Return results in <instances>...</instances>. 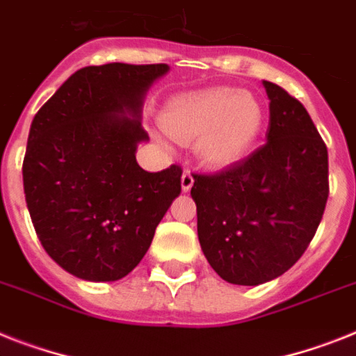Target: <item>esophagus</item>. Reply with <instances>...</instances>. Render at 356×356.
Returning <instances> with one entry per match:
<instances>
[{
    "mask_svg": "<svg viewBox=\"0 0 356 356\" xmlns=\"http://www.w3.org/2000/svg\"><path fill=\"white\" fill-rule=\"evenodd\" d=\"M193 184H195V178H193V175H191L189 171H185L184 175H181V191H184V193L191 191Z\"/></svg>",
    "mask_w": 356,
    "mask_h": 356,
    "instance_id": "34e87169",
    "label": "esophagus"
}]
</instances>
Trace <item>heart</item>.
I'll return each mask as SVG.
<instances>
[{"label":"heart","instance_id":"obj_1","mask_svg":"<svg viewBox=\"0 0 356 356\" xmlns=\"http://www.w3.org/2000/svg\"><path fill=\"white\" fill-rule=\"evenodd\" d=\"M264 108L257 96L231 87L181 92L161 111V129L178 142L195 140L205 167L222 169L242 160L262 129Z\"/></svg>","mask_w":356,"mask_h":356}]
</instances>
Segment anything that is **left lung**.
<instances>
[{
    "label": "left lung",
    "mask_w": 356,
    "mask_h": 356,
    "mask_svg": "<svg viewBox=\"0 0 356 356\" xmlns=\"http://www.w3.org/2000/svg\"><path fill=\"white\" fill-rule=\"evenodd\" d=\"M269 129L260 149L216 175H195L198 240L229 284L258 286L293 267L330 195L327 147L304 105L264 81Z\"/></svg>",
    "instance_id": "8db88e82"
}]
</instances>
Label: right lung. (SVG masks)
<instances>
[{"mask_svg":"<svg viewBox=\"0 0 356 356\" xmlns=\"http://www.w3.org/2000/svg\"><path fill=\"white\" fill-rule=\"evenodd\" d=\"M169 65L85 67L32 120L23 189L49 257L89 282L127 277L181 191V169L147 172L136 149L145 94Z\"/></svg>","mask_w":356,"mask_h":356,"instance_id":"1","label":"right lung"}]
</instances>
